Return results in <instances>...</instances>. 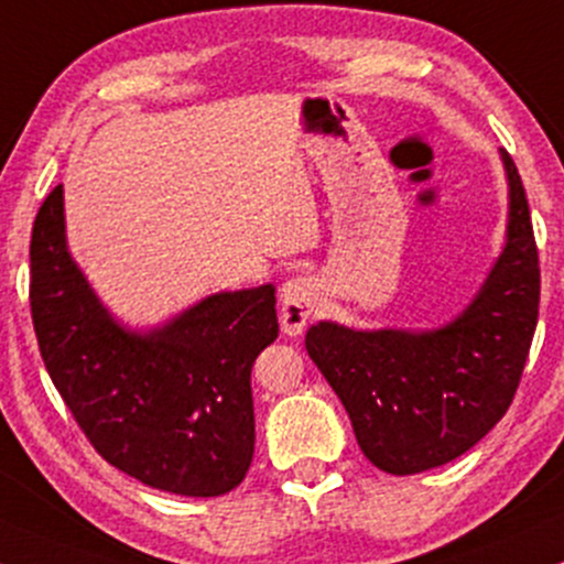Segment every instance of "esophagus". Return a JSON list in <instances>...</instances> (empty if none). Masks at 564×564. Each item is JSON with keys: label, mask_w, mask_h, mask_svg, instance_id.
Masks as SVG:
<instances>
[{"label": "esophagus", "mask_w": 564, "mask_h": 564, "mask_svg": "<svg viewBox=\"0 0 564 564\" xmlns=\"http://www.w3.org/2000/svg\"><path fill=\"white\" fill-rule=\"evenodd\" d=\"M322 301V282L312 274H299L280 290V322L288 335H299Z\"/></svg>", "instance_id": "esophagus-1"}]
</instances>
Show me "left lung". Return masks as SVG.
I'll return each mask as SVG.
<instances>
[{
	"label": "left lung",
	"mask_w": 564,
	"mask_h": 564,
	"mask_svg": "<svg viewBox=\"0 0 564 564\" xmlns=\"http://www.w3.org/2000/svg\"><path fill=\"white\" fill-rule=\"evenodd\" d=\"M509 183L501 256L455 319L432 330H354L322 319L306 351L349 413L359 447L386 474H419L471 451L503 419L528 359L541 269L522 178Z\"/></svg>",
	"instance_id": "8db88e82"
}]
</instances>
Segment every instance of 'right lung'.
<instances>
[{"label": "right lung", "mask_w": 564, "mask_h": 564, "mask_svg": "<svg viewBox=\"0 0 564 564\" xmlns=\"http://www.w3.org/2000/svg\"><path fill=\"white\" fill-rule=\"evenodd\" d=\"M31 316L63 402L93 447L138 482L215 498L256 447L250 370L280 335L274 284L224 290L145 330L119 322L68 252L63 186L31 231Z\"/></svg>", "instance_id": "obj_1"}]
</instances>
